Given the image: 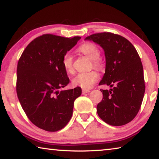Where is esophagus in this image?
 I'll list each match as a JSON object with an SVG mask.
<instances>
[{"instance_id": "esophagus-1", "label": "esophagus", "mask_w": 159, "mask_h": 159, "mask_svg": "<svg viewBox=\"0 0 159 159\" xmlns=\"http://www.w3.org/2000/svg\"><path fill=\"white\" fill-rule=\"evenodd\" d=\"M89 89H82V94H85V93H89Z\"/></svg>"}]
</instances>
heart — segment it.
<instances>
[{
  "mask_svg": "<svg viewBox=\"0 0 159 159\" xmlns=\"http://www.w3.org/2000/svg\"><path fill=\"white\" fill-rule=\"evenodd\" d=\"M78 51L86 55L92 59L94 68L98 70L102 69V63L100 60V51L99 48L93 43L86 42L78 48ZM61 64L64 70L67 73L73 72V57L70 53L66 52L61 59ZM98 79V74L95 71L87 72H81L75 76L72 80V83L75 87H80L83 89H89L95 83Z\"/></svg>",
  "mask_w": 159,
  "mask_h": 159,
  "instance_id": "obj_1",
  "label": "heart"
}]
</instances>
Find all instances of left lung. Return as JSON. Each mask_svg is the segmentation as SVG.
Listing matches in <instances>:
<instances>
[{
    "label": "left lung",
    "instance_id": "8db88e82",
    "mask_svg": "<svg viewBox=\"0 0 159 159\" xmlns=\"http://www.w3.org/2000/svg\"><path fill=\"white\" fill-rule=\"evenodd\" d=\"M85 39L104 49L106 68L99 84L112 87L100 89L103 98L97 106L99 117L113 126L130 123L139 111L145 93L143 68L136 49L125 37L110 32L92 34Z\"/></svg>",
    "mask_w": 159,
    "mask_h": 159
}]
</instances>
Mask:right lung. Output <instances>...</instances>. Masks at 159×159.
<instances>
[{"mask_svg": "<svg viewBox=\"0 0 159 159\" xmlns=\"http://www.w3.org/2000/svg\"><path fill=\"white\" fill-rule=\"evenodd\" d=\"M80 39L43 34L29 43L18 60V98L30 121L41 129L56 132L72 118L74 102L82 89L59 91L70 82L61 59Z\"/></svg>", "mask_w": 159, "mask_h": 159, "instance_id": "right-lung-1", "label": "right lung"}]
</instances>
